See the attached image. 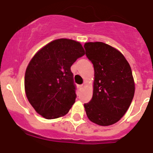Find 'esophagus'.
<instances>
[{"instance_id":"1","label":"esophagus","mask_w":153,"mask_h":153,"mask_svg":"<svg viewBox=\"0 0 153 153\" xmlns=\"http://www.w3.org/2000/svg\"><path fill=\"white\" fill-rule=\"evenodd\" d=\"M83 87H84V85H83V84H81V85H78V88H79V89H81Z\"/></svg>"}]
</instances>
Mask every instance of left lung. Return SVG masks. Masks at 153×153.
<instances>
[{
    "label": "left lung",
    "instance_id": "obj_1",
    "mask_svg": "<svg viewBox=\"0 0 153 153\" xmlns=\"http://www.w3.org/2000/svg\"><path fill=\"white\" fill-rule=\"evenodd\" d=\"M95 70L92 98L84 104L88 118L100 126L118 122L130 106L135 93L132 69L124 55L102 42L84 44Z\"/></svg>",
    "mask_w": 153,
    "mask_h": 153
}]
</instances>
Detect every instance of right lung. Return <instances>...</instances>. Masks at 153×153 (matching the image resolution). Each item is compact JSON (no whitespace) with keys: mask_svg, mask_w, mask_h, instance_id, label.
<instances>
[{"mask_svg":"<svg viewBox=\"0 0 153 153\" xmlns=\"http://www.w3.org/2000/svg\"><path fill=\"white\" fill-rule=\"evenodd\" d=\"M85 52L79 42L55 40L29 62L24 78L26 95L35 110L47 119L64 116L76 98L71 66Z\"/></svg>","mask_w":153,"mask_h":153,"instance_id":"obj_1","label":"right lung"}]
</instances>
